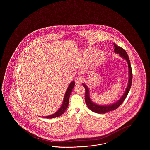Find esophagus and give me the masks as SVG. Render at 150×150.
I'll return each mask as SVG.
<instances>
[{"label":"esophagus","mask_w":150,"mask_h":150,"mask_svg":"<svg viewBox=\"0 0 150 150\" xmlns=\"http://www.w3.org/2000/svg\"><path fill=\"white\" fill-rule=\"evenodd\" d=\"M75 82H76V84H80L81 82H82V81H83V79H82V78L80 76H77L75 79Z\"/></svg>","instance_id":"esophagus-1"}]
</instances>
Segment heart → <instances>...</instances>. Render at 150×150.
I'll list each match as a JSON object with an SVG mask.
<instances>
[{
    "label": "heart",
    "instance_id": "b5f03b06",
    "mask_svg": "<svg viewBox=\"0 0 150 150\" xmlns=\"http://www.w3.org/2000/svg\"><path fill=\"white\" fill-rule=\"evenodd\" d=\"M105 52L101 49L87 48L82 50L80 54V60L83 62H88L92 65L101 64L105 59Z\"/></svg>",
    "mask_w": 150,
    "mask_h": 150
}]
</instances>
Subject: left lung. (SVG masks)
Masks as SVG:
<instances>
[{
  "label": "left lung",
  "instance_id": "1",
  "mask_svg": "<svg viewBox=\"0 0 150 150\" xmlns=\"http://www.w3.org/2000/svg\"><path fill=\"white\" fill-rule=\"evenodd\" d=\"M114 52L116 54H118L120 57L125 59L127 63L128 66V74L129 79L128 82L127 87L125 89V91L123 94V95L121 96V98L115 102L114 103L110 104V105H99L97 103H96L94 102L92 100L90 96V91L88 88V86L86 85V84L83 83L82 85L86 89V97H85V100H86V104L88 107L94 112L97 114H106V112L113 111L121 105L122 102L126 98L129 92L130 91V89L132 86V67L130 65V60L129 58L128 55L126 51L122 49L121 47L117 45L116 44H114Z\"/></svg>",
  "mask_w": 150,
  "mask_h": 150
}]
</instances>
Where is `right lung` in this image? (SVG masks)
<instances>
[{
	"instance_id": "1",
	"label": "right lung",
	"mask_w": 150,
	"mask_h": 150,
	"mask_svg": "<svg viewBox=\"0 0 150 150\" xmlns=\"http://www.w3.org/2000/svg\"><path fill=\"white\" fill-rule=\"evenodd\" d=\"M75 85V83L74 81H72L71 83L69 84V86H68V88L66 91V93L64 94V98L63 100L62 103L57 111L53 114L50 115L49 116H42V117L47 118V119H52V118H55V117H59L61 115L63 114L65 112V111L66 110V109L67 108L68 105H69V98H70V96L71 95V93L72 89H73Z\"/></svg>"
}]
</instances>
